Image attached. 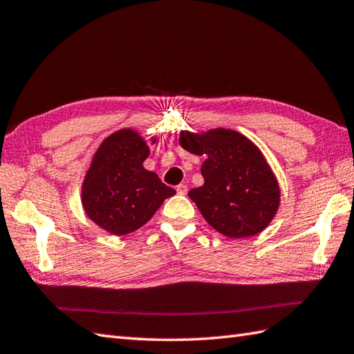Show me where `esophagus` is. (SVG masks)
Returning <instances> with one entry per match:
<instances>
[{"instance_id": "34e87169", "label": "esophagus", "mask_w": 354, "mask_h": 354, "mask_svg": "<svg viewBox=\"0 0 354 354\" xmlns=\"http://www.w3.org/2000/svg\"><path fill=\"white\" fill-rule=\"evenodd\" d=\"M187 190H188V188H187L185 184H179V185L176 187V192H178L179 194H187Z\"/></svg>"}]
</instances>
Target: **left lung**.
<instances>
[{
	"label": "left lung",
	"mask_w": 354,
	"mask_h": 354,
	"mask_svg": "<svg viewBox=\"0 0 354 354\" xmlns=\"http://www.w3.org/2000/svg\"><path fill=\"white\" fill-rule=\"evenodd\" d=\"M179 145L203 155V185L188 192L201 214L229 238L253 236L271 223L281 205V187L264 153L234 129L180 131Z\"/></svg>",
	"instance_id": "obj_1"
}]
</instances>
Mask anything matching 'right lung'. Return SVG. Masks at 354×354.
<instances>
[{
    "label": "right lung",
    "mask_w": 354,
    "mask_h": 354,
    "mask_svg": "<svg viewBox=\"0 0 354 354\" xmlns=\"http://www.w3.org/2000/svg\"><path fill=\"white\" fill-rule=\"evenodd\" d=\"M157 137L151 138V143ZM149 146L136 129L106 137L95 152L81 187L87 217L113 235H128L146 225L164 199L176 192L143 167Z\"/></svg>",
    "instance_id": "right-lung-1"
}]
</instances>
